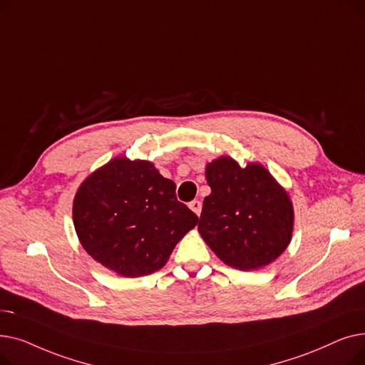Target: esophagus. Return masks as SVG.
Returning a JSON list of instances; mask_svg holds the SVG:
<instances>
[{
    "label": "esophagus",
    "mask_w": 365,
    "mask_h": 365,
    "mask_svg": "<svg viewBox=\"0 0 365 365\" xmlns=\"http://www.w3.org/2000/svg\"><path fill=\"white\" fill-rule=\"evenodd\" d=\"M201 201H198V200H195V201H192V202H189V208L192 210V212L197 215V216H200L201 215Z\"/></svg>",
    "instance_id": "esophagus-1"
}]
</instances>
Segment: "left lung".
Segmentation results:
<instances>
[{"mask_svg": "<svg viewBox=\"0 0 365 365\" xmlns=\"http://www.w3.org/2000/svg\"><path fill=\"white\" fill-rule=\"evenodd\" d=\"M212 192L204 198L198 231L227 266L255 271L289 247L294 208L287 190L260 163L241 167L231 157L205 165Z\"/></svg>", "mask_w": 365, "mask_h": 365, "instance_id": "8db88e82", "label": "left lung"}]
</instances>
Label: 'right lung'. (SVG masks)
<instances>
[{
	"instance_id": "add662e5",
	"label": "right lung",
	"mask_w": 365,
	"mask_h": 365,
	"mask_svg": "<svg viewBox=\"0 0 365 365\" xmlns=\"http://www.w3.org/2000/svg\"><path fill=\"white\" fill-rule=\"evenodd\" d=\"M72 219L84 250L125 278L160 271L198 223L178 201L175 182L150 161L124 155L86 178L73 197Z\"/></svg>"
}]
</instances>
